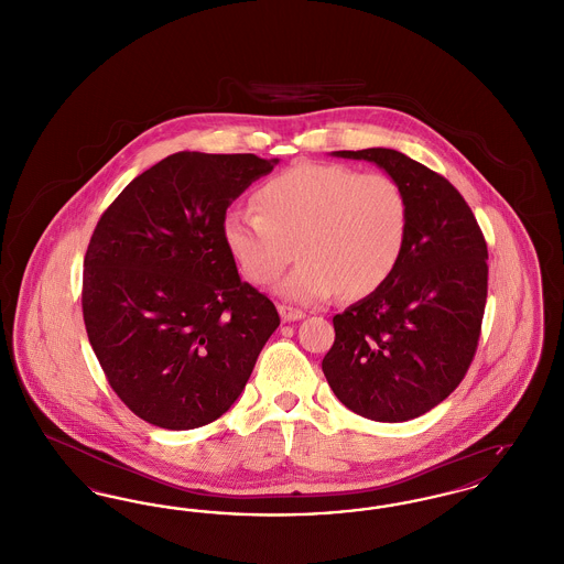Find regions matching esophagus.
<instances>
[{"label":"esophagus","mask_w":564,"mask_h":564,"mask_svg":"<svg viewBox=\"0 0 564 564\" xmlns=\"http://www.w3.org/2000/svg\"><path fill=\"white\" fill-rule=\"evenodd\" d=\"M279 313H281V319L285 323L297 322V319H304L306 313L300 311V308H292V306H279Z\"/></svg>","instance_id":"obj_1"}]
</instances>
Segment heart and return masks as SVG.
Listing matches in <instances>:
<instances>
[{"label": "heart", "instance_id": "heart-1", "mask_svg": "<svg viewBox=\"0 0 564 564\" xmlns=\"http://www.w3.org/2000/svg\"><path fill=\"white\" fill-rule=\"evenodd\" d=\"M258 209L224 217V245L245 279L274 283L295 251L300 264L281 283L294 302L368 295L403 256L410 205L398 180L334 162H300L256 194Z\"/></svg>", "mask_w": 564, "mask_h": 564}]
</instances>
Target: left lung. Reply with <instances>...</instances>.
<instances>
[{
    "instance_id": "obj_1",
    "label": "left lung",
    "mask_w": 564,
    "mask_h": 564,
    "mask_svg": "<svg viewBox=\"0 0 564 564\" xmlns=\"http://www.w3.org/2000/svg\"><path fill=\"white\" fill-rule=\"evenodd\" d=\"M376 162L410 205L402 260L384 285L336 315L323 375L336 398L380 423L416 419L444 402L478 349L488 249L460 192L398 150L336 152Z\"/></svg>"
}]
</instances>
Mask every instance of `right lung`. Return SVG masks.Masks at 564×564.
<instances>
[{"label": "right lung", "mask_w": 564, "mask_h": 564, "mask_svg": "<svg viewBox=\"0 0 564 564\" xmlns=\"http://www.w3.org/2000/svg\"><path fill=\"white\" fill-rule=\"evenodd\" d=\"M177 152L137 175L84 256V325L109 387L150 425L184 431L241 395L279 313L241 281L221 224L276 164Z\"/></svg>", "instance_id": "1"}]
</instances>
